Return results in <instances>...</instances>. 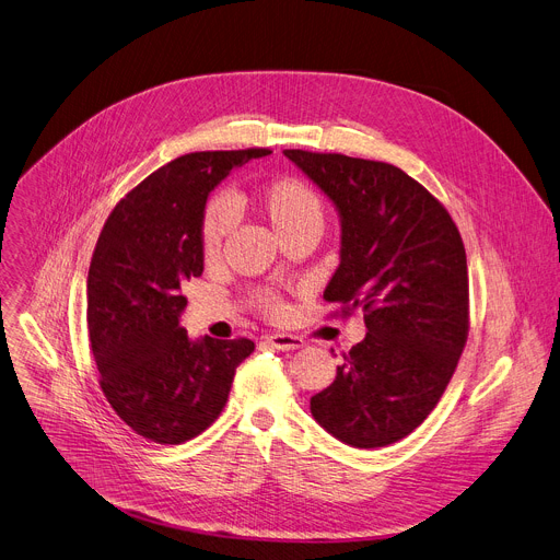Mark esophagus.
Instances as JSON below:
<instances>
[{"instance_id":"obj_1","label":"esophagus","mask_w":560,"mask_h":560,"mask_svg":"<svg viewBox=\"0 0 560 560\" xmlns=\"http://www.w3.org/2000/svg\"><path fill=\"white\" fill-rule=\"evenodd\" d=\"M268 343L277 350H299L306 346V341H303V337L299 335H290V332H277V335H270L268 337Z\"/></svg>"}]
</instances>
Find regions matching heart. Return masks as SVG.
Masks as SVG:
<instances>
[{
  "label": "heart",
  "mask_w": 560,
  "mask_h": 560,
  "mask_svg": "<svg viewBox=\"0 0 560 560\" xmlns=\"http://www.w3.org/2000/svg\"><path fill=\"white\" fill-rule=\"evenodd\" d=\"M254 208L272 225L277 236L283 241L294 232L319 230L322 206L315 191L292 176L272 178L254 191ZM232 208L225 198H214L208 202L200 221V254L206 261H214L221 252L223 236L232 225ZM257 306L270 315L279 317L283 303L272 292H259Z\"/></svg>",
  "instance_id": "obj_1"
}]
</instances>
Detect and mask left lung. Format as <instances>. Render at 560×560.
Returning a JSON list of instances; mask_svg holds the SVG:
<instances>
[{"mask_svg":"<svg viewBox=\"0 0 560 560\" xmlns=\"http://www.w3.org/2000/svg\"><path fill=\"white\" fill-rule=\"evenodd\" d=\"M341 217V261L324 290L335 315L369 328L313 418L337 440L375 448L413 433L446 390L469 337L467 252L442 202L382 161L285 149Z\"/></svg>","mask_w":560,"mask_h":560,"instance_id":"obj_1","label":"left lung"}]
</instances>
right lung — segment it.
Returning a JSON list of instances; mask_svg holds the SVG:
<instances>
[{
  "label": "right lung",
  "mask_w": 560,
  "mask_h": 560,
  "mask_svg": "<svg viewBox=\"0 0 560 560\" xmlns=\"http://www.w3.org/2000/svg\"><path fill=\"white\" fill-rule=\"evenodd\" d=\"M270 149L194 151L120 198L97 236L86 279V324L100 388L144 440L180 444L223 411L254 341H189L178 324L183 285L202 275L200 221L210 191Z\"/></svg>",
  "instance_id": "add662e5"
}]
</instances>
